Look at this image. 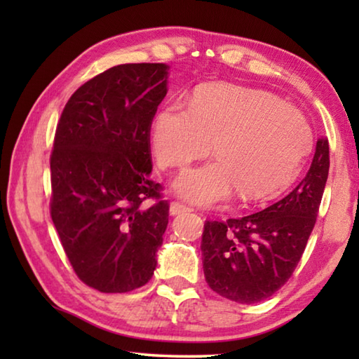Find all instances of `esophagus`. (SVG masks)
<instances>
[{
  "label": "esophagus",
  "mask_w": 359,
  "mask_h": 359,
  "mask_svg": "<svg viewBox=\"0 0 359 359\" xmlns=\"http://www.w3.org/2000/svg\"><path fill=\"white\" fill-rule=\"evenodd\" d=\"M185 212H191V209L182 203H171V205H169V214H171L172 217L185 214Z\"/></svg>",
  "instance_id": "obj_1"
}]
</instances>
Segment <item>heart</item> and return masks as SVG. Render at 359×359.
<instances>
[{
	"label": "heart",
	"instance_id": "obj_1",
	"mask_svg": "<svg viewBox=\"0 0 359 359\" xmlns=\"http://www.w3.org/2000/svg\"><path fill=\"white\" fill-rule=\"evenodd\" d=\"M151 150L161 168H184L212 151L217 160L174 180V191L212 205L239 193L242 201H266L293 185L312 145V131L294 107L277 96L239 85L205 83L188 107L169 102L156 112Z\"/></svg>",
	"mask_w": 359,
	"mask_h": 359
}]
</instances>
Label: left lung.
<instances>
[{"instance_id": "8db88e82", "label": "left lung", "mask_w": 359, "mask_h": 359, "mask_svg": "<svg viewBox=\"0 0 359 359\" xmlns=\"http://www.w3.org/2000/svg\"><path fill=\"white\" fill-rule=\"evenodd\" d=\"M327 172L330 144L321 136L306 177L280 201L252 215L204 224L203 267L215 293L255 304L283 287L315 226Z\"/></svg>"}]
</instances>
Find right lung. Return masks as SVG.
Here are the masks:
<instances>
[{
    "instance_id": "add662e5",
    "label": "right lung",
    "mask_w": 359,
    "mask_h": 359,
    "mask_svg": "<svg viewBox=\"0 0 359 359\" xmlns=\"http://www.w3.org/2000/svg\"><path fill=\"white\" fill-rule=\"evenodd\" d=\"M165 63L118 65L77 88L50 156V215L77 277L101 293L147 283L168 226L150 179V125L168 93Z\"/></svg>"
}]
</instances>
